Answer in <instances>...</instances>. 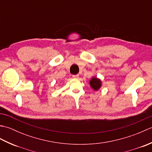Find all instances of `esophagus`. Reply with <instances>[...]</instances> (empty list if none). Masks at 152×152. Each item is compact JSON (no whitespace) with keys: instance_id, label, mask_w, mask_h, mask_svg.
Returning <instances> with one entry per match:
<instances>
[{"instance_id":"esophagus-1","label":"esophagus","mask_w":152,"mask_h":152,"mask_svg":"<svg viewBox=\"0 0 152 152\" xmlns=\"http://www.w3.org/2000/svg\"><path fill=\"white\" fill-rule=\"evenodd\" d=\"M72 77L74 78H78L79 75H78V74H76V75H73Z\"/></svg>"}]
</instances>
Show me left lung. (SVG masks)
Here are the masks:
<instances>
[{
    "instance_id": "1",
    "label": "left lung",
    "mask_w": 152,
    "mask_h": 152,
    "mask_svg": "<svg viewBox=\"0 0 152 152\" xmlns=\"http://www.w3.org/2000/svg\"><path fill=\"white\" fill-rule=\"evenodd\" d=\"M89 84L91 86V88L96 91L100 89L101 87V81L97 78H95V77H93V78L90 80Z\"/></svg>"
}]
</instances>
